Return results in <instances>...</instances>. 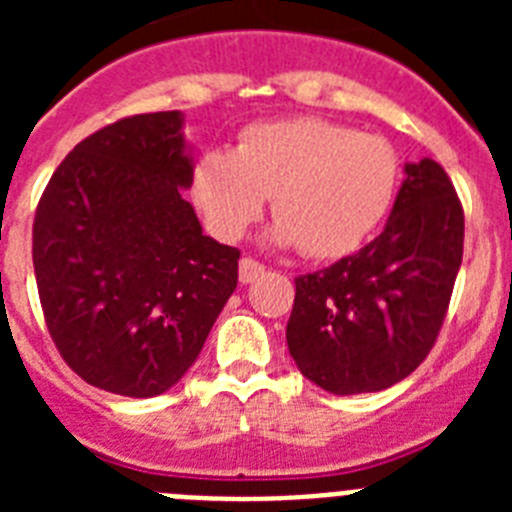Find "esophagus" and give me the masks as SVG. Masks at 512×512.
<instances>
[{"label": "esophagus", "instance_id": "34e87169", "mask_svg": "<svg viewBox=\"0 0 512 512\" xmlns=\"http://www.w3.org/2000/svg\"><path fill=\"white\" fill-rule=\"evenodd\" d=\"M261 274H264V264L253 259H241V266H238V279H241V284L256 282Z\"/></svg>", "mask_w": 512, "mask_h": 512}]
</instances>
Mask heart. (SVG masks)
<instances>
[{
    "label": "heart",
    "instance_id": "b5f03b06",
    "mask_svg": "<svg viewBox=\"0 0 512 512\" xmlns=\"http://www.w3.org/2000/svg\"><path fill=\"white\" fill-rule=\"evenodd\" d=\"M400 161L379 135L323 117L253 122L235 148L194 158L189 194L220 241H238L274 193L271 243L312 259L359 251L395 202Z\"/></svg>",
    "mask_w": 512,
    "mask_h": 512
}]
</instances>
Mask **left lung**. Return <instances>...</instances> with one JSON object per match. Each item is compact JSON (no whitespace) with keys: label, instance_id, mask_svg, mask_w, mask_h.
<instances>
[{"label":"left lung","instance_id":"obj_1","mask_svg":"<svg viewBox=\"0 0 512 512\" xmlns=\"http://www.w3.org/2000/svg\"><path fill=\"white\" fill-rule=\"evenodd\" d=\"M464 251V212L433 158L405 164L390 220L369 246L295 279L287 346L330 395L387 390L436 343Z\"/></svg>","mask_w":512,"mask_h":512}]
</instances>
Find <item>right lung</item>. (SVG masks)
I'll list each match as a JSON object with an SVG mask.
<instances>
[{
  "label": "right lung",
  "mask_w": 512,
  "mask_h": 512,
  "mask_svg": "<svg viewBox=\"0 0 512 512\" xmlns=\"http://www.w3.org/2000/svg\"><path fill=\"white\" fill-rule=\"evenodd\" d=\"M194 153L179 110L84 138L40 197L33 266L63 361L122 397L171 390L238 284L241 251L184 200Z\"/></svg>",
  "instance_id": "1"
}]
</instances>
